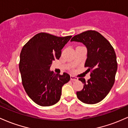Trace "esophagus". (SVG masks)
<instances>
[{
	"instance_id": "obj_1",
	"label": "esophagus",
	"mask_w": 128,
	"mask_h": 128,
	"mask_svg": "<svg viewBox=\"0 0 128 128\" xmlns=\"http://www.w3.org/2000/svg\"><path fill=\"white\" fill-rule=\"evenodd\" d=\"M70 78H71V80H72V81H77V80H78V78H77V77H74V76H70Z\"/></svg>"
}]
</instances>
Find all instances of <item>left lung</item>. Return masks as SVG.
<instances>
[{
	"label": "left lung",
	"mask_w": 128,
	"mask_h": 128,
	"mask_svg": "<svg viewBox=\"0 0 128 128\" xmlns=\"http://www.w3.org/2000/svg\"><path fill=\"white\" fill-rule=\"evenodd\" d=\"M71 41L82 42L86 46L84 67L91 71V78L87 82L84 78H78L84 86L82 91L76 93L77 97L86 104L100 102L108 94L115 82L117 62L114 49L106 38L94 30L77 34Z\"/></svg>",
	"instance_id": "1"
}]
</instances>
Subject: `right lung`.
I'll return each instance as SVG.
<instances>
[{"label":"right lung","instance_id":"add662e5","mask_svg":"<svg viewBox=\"0 0 128 128\" xmlns=\"http://www.w3.org/2000/svg\"><path fill=\"white\" fill-rule=\"evenodd\" d=\"M71 36L57 37L40 32L23 46L20 55L19 70L25 91L34 102L42 106H50L58 102L62 88L70 76L50 71L53 60L59 59L62 49Z\"/></svg>","mask_w":128,"mask_h":128}]
</instances>
